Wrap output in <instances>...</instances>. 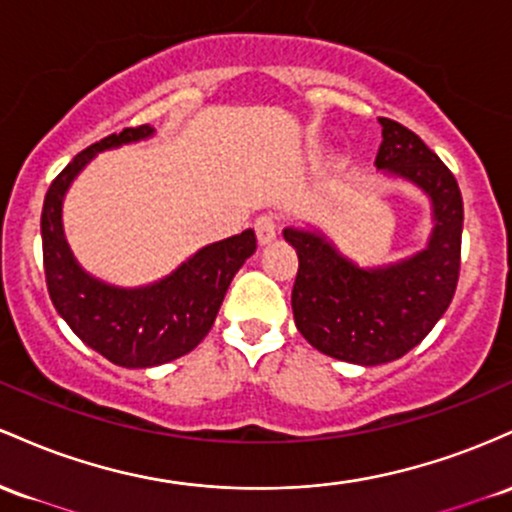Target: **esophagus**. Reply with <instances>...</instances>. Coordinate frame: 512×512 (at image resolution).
Returning a JSON list of instances; mask_svg holds the SVG:
<instances>
[{"mask_svg":"<svg viewBox=\"0 0 512 512\" xmlns=\"http://www.w3.org/2000/svg\"><path fill=\"white\" fill-rule=\"evenodd\" d=\"M254 229H256L258 244H261V246L271 244V241L275 239V234H278V225H275V217H273V215H261V217H256Z\"/></svg>","mask_w":512,"mask_h":512,"instance_id":"34e87169","label":"esophagus"}]
</instances>
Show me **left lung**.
Masks as SVG:
<instances>
[{"mask_svg": "<svg viewBox=\"0 0 512 512\" xmlns=\"http://www.w3.org/2000/svg\"><path fill=\"white\" fill-rule=\"evenodd\" d=\"M375 166L404 176L433 200L428 249L387 268L353 266L317 232L285 229L300 256L292 312L314 348L355 365L392 363L416 348L450 307L462 263L464 205L457 179L416 132L380 118Z\"/></svg>", "mask_w": 512, "mask_h": 512, "instance_id": "8db88e82", "label": "left lung"}]
</instances>
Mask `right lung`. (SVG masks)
I'll return each mask as SVG.
<instances>
[{
	"label": "right lung",
	"mask_w": 512,
	"mask_h": 512,
	"mask_svg": "<svg viewBox=\"0 0 512 512\" xmlns=\"http://www.w3.org/2000/svg\"><path fill=\"white\" fill-rule=\"evenodd\" d=\"M152 135L149 125L125 128L82 149L45 193L40 234L50 300L79 338L123 367H152L181 358L208 336L234 273L256 251L254 229L205 246L169 278L123 290L86 275L62 234V198L96 152Z\"/></svg>",
	"instance_id": "obj_1"
}]
</instances>
